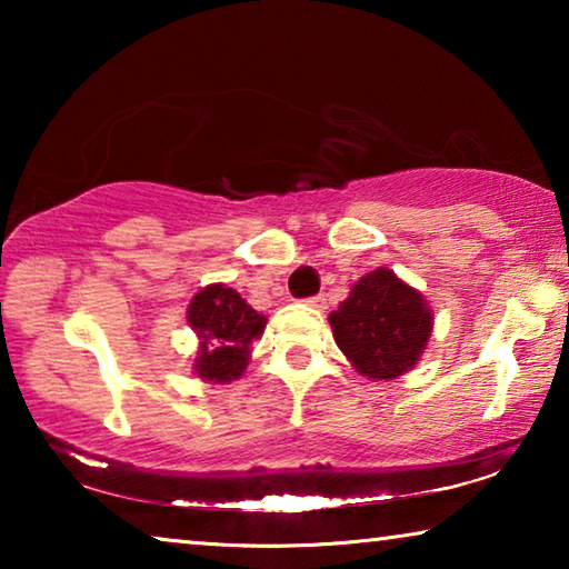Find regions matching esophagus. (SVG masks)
I'll return each mask as SVG.
<instances>
[{
	"label": "esophagus",
	"mask_w": 569,
	"mask_h": 569,
	"mask_svg": "<svg viewBox=\"0 0 569 569\" xmlns=\"http://www.w3.org/2000/svg\"><path fill=\"white\" fill-rule=\"evenodd\" d=\"M306 303L311 306V308H326V296H311V298H306Z\"/></svg>",
	"instance_id": "1"
}]
</instances>
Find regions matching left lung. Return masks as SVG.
I'll list each match as a JSON object with an SVG mask.
<instances>
[{
	"instance_id": "left-lung-1",
	"label": "left lung",
	"mask_w": 569,
	"mask_h": 569,
	"mask_svg": "<svg viewBox=\"0 0 569 569\" xmlns=\"http://www.w3.org/2000/svg\"><path fill=\"white\" fill-rule=\"evenodd\" d=\"M329 323L339 349L361 377L391 381L419 361L435 329V313L417 288L389 268H377L351 286Z\"/></svg>"
}]
</instances>
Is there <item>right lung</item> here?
I'll return each instance as SVG.
<instances>
[{"label":"right lung","instance_id":"right-lung-1","mask_svg":"<svg viewBox=\"0 0 569 569\" xmlns=\"http://www.w3.org/2000/svg\"><path fill=\"white\" fill-rule=\"evenodd\" d=\"M188 323L200 341L192 369L200 379L228 383L243 377L250 343L261 339L266 316L250 308L233 288L213 283L192 296Z\"/></svg>","mask_w":569,"mask_h":569}]
</instances>
